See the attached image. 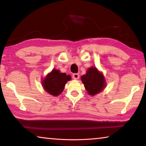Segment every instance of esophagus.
Masks as SVG:
<instances>
[{
  "instance_id": "obj_1",
  "label": "esophagus",
  "mask_w": 146,
  "mask_h": 146,
  "mask_svg": "<svg viewBox=\"0 0 146 146\" xmlns=\"http://www.w3.org/2000/svg\"><path fill=\"white\" fill-rule=\"evenodd\" d=\"M79 77H80V75H79V74L78 73H74L73 75V78L74 79H75V80L76 79H78Z\"/></svg>"
}]
</instances>
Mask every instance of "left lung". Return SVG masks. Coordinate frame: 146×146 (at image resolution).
<instances>
[{"label": "left lung", "instance_id": "left-lung-1", "mask_svg": "<svg viewBox=\"0 0 146 146\" xmlns=\"http://www.w3.org/2000/svg\"><path fill=\"white\" fill-rule=\"evenodd\" d=\"M81 80L89 95L92 96L101 92L106 85L104 75L95 67L89 68Z\"/></svg>", "mask_w": 146, "mask_h": 146}]
</instances>
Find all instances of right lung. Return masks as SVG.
Masks as SVG:
<instances>
[{
  "mask_svg": "<svg viewBox=\"0 0 146 146\" xmlns=\"http://www.w3.org/2000/svg\"><path fill=\"white\" fill-rule=\"evenodd\" d=\"M71 79L70 75L54 69L44 78L42 84L45 91L50 95L58 96L62 92L66 84Z\"/></svg>",
  "mask_w": 146,
  "mask_h": 146,
  "instance_id": "1",
  "label": "right lung"
}]
</instances>
